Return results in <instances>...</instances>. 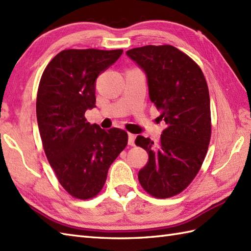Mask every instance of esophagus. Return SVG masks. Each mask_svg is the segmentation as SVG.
Segmentation results:
<instances>
[{"mask_svg":"<svg viewBox=\"0 0 251 251\" xmlns=\"http://www.w3.org/2000/svg\"><path fill=\"white\" fill-rule=\"evenodd\" d=\"M135 139H136L135 135H132V133H128V144H129L130 147H133V145H135Z\"/></svg>","mask_w":251,"mask_h":251,"instance_id":"34e87169","label":"esophagus"}]
</instances>
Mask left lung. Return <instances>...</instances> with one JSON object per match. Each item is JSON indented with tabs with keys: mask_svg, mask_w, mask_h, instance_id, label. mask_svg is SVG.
<instances>
[{
	"mask_svg": "<svg viewBox=\"0 0 251 251\" xmlns=\"http://www.w3.org/2000/svg\"><path fill=\"white\" fill-rule=\"evenodd\" d=\"M126 54L147 74L150 99L166 123L157 143L137 137L136 145L149 154L138 178L149 195L166 199L188 187L206 156L212 133L207 83L200 66L171 45Z\"/></svg>",
	"mask_w": 251,
	"mask_h": 251,
	"instance_id": "left-lung-1",
	"label": "left lung"
}]
</instances>
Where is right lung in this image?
Returning <instances> with one entry per match:
<instances>
[{"instance_id":"1","label":"right lung","mask_w":251,"mask_h":251,"mask_svg":"<svg viewBox=\"0 0 251 251\" xmlns=\"http://www.w3.org/2000/svg\"><path fill=\"white\" fill-rule=\"evenodd\" d=\"M122 53V49L63 50L39 81L36 115L45 154L62 187L77 199L100 192L109 167L128 142L125 130L101 129L84 116L96 107L97 77Z\"/></svg>"}]
</instances>
